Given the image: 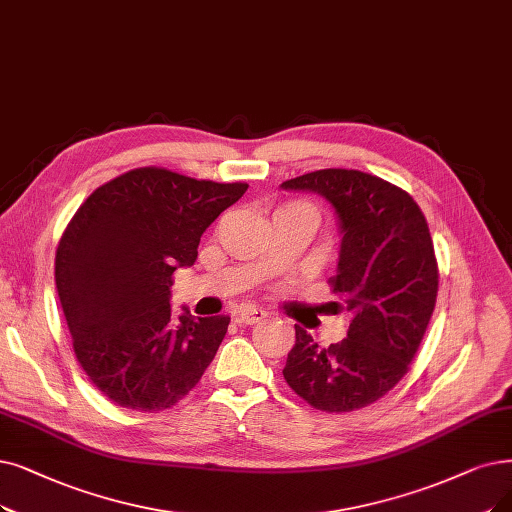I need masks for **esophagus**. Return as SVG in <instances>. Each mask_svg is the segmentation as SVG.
Segmentation results:
<instances>
[{
  "label": "esophagus",
  "instance_id": "1",
  "mask_svg": "<svg viewBox=\"0 0 512 512\" xmlns=\"http://www.w3.org/2000/svg\"><path fill=\"white\" fill-rule=\"evenodd\" d=\"M264 317H267V311L256 309V306H241V309H237V313H235V319L245 325L260 323Z\"/></svg>",
  "mask_w": 512,
  "mask_h": 512
}]
</instances>
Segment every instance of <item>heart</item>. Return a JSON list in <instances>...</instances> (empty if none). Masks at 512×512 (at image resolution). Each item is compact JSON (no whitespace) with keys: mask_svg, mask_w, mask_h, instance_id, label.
Listing matches in <instances>:
<instances>
[{"mask_svg":"<svg viewBox=\"0 0 512 512\" xmlns=\"http://www.w3.org/2000/svg\"><path fill=\"white\" fill-rule=\"evenodd\" d=\"M290 206H302V203H290Z\"/></svg>","mask_w":512,"mask_h":512,"instance_id":"1","label":"heart"}]
</instances>
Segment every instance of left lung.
Returning a JSON list of instances; mask_svg holds the SVG:
<instances>
[{"mask_svg":"<svg viewBox=\"0 0 512 512\" xmlns=\"http://www.w3.org/2000/svg\"><path fill=\"white\" fill-rule=\"evenodd\" d=\"M281 189L332 203L342 233L332 304L351 313L346 338L327 349L296 325L283 378L315 410H361L410 370L435 311L439 269L426 218L410 193L359 170H317Z\"/></svg>","mask_w":512,"mask_h":512,"instance_id":"1","label":"left lung"}]
</instances>
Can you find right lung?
I'll list each match as a JSON object with an SVG mask.
<instances>
[{
    "mask_svg": "<svg viewBox=\"0 0 512 512\" xmlns=\"http://www.w3.org/2000/svg\"><path fill=\"white\" fill-rule=\"evenodd\" d=\"M248 191L136 168L98 187L60 237L54 277L90 382L136 412L168 410L201 380L231 317L172 315V275L197 260L210 224Z\"/></svg>",
    "mask_w": 512,
    "mask_h": 512,
    "instance_id": "right-lung-1",
    "label": "right lung"
}]
</instances>
